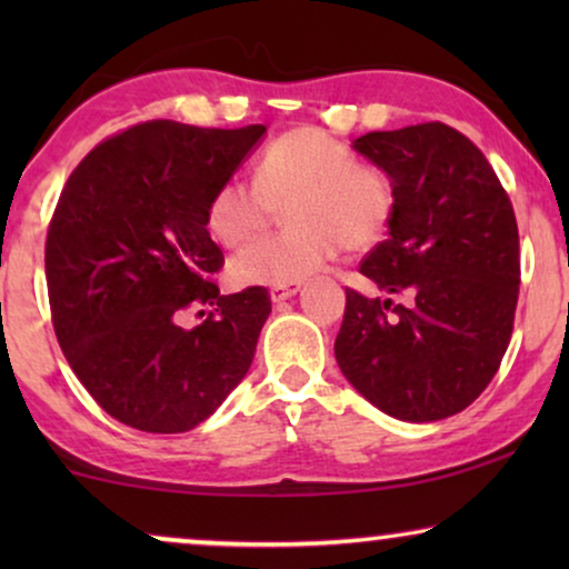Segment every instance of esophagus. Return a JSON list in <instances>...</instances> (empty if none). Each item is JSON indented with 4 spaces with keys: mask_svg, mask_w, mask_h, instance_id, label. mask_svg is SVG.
I'll use <instances>...</instances> for the list:
<instances>
[{
    "mask_svg": "<svg viewBox=\"0 0 569 569\" xmlns=\"http://www.w3.org/2000/svg\"><path fill=\"white\" fill-rule=\"evenodd\" d=\"M300 290V282H287V284H274L269 290V295H271V300L274 302H282V300H287V298H292L295 292Z\"/></svg>",
    "mask_w": 569,
    "mask_h": 569,
    "instance_id": "obj_1",
    "label": "esophagus"
}]
</instances>
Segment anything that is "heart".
I'll return each mask as SVG.
<instances>
[{"label": "heart", "mask_w": 569, "mask_h": 569, "mask_svg": "<svg viewBox=\"0 0 569 569\" xmlns=\"http://www.w3.org/2000/svg\"><path fill=\"white\" fill-rule=\"evenodd\" d=\"M256 183L230 176L207 201V230L217 243L240 246L267 228L287 204L290 228L253 240L230 263L240 284L302 282L326 267L339 248L365 251L391 228L396 183L376 162L321 129L284 131L263 147L253 168Z\"/></svg>", "instance_id": "b5f03b06"}]
</instances>
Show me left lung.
<instances>
[{
	"mask_svg": "<svg viewBox=\"0 0 569 569\" xmlns=\"http://www.w3.org/2000/svg\"><path fill=\"white\" fill-rule=\"evenodd\" d=\"M355 150L391 173L399 201L388 238L360 263L380 295L347 287L337 362L396 419L458 415L510 345L520 284L510 197L485 152L442 121L370 131Z\"/></svg>",
	"mask_w": 569,
	"mask_h": 569,
	"instance_id": "8db88e82",
	"label": "left lung"
}]
</instances>
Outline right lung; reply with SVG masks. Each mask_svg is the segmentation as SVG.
Returning a JSON list of instances; mask_svg holds the SVG:
<instances>
[{"instance_id": "right-lung-1", "label": "right lung", "mask_w": 569, "mask_h": 569, "mask_svg": "<svg viewBox=\"0 0 569 569\" xmlns=\"http://www.w3.org/2000/svg\"><path fill=\"white\" fill-rule=\"evenodd\" d=\"M263 131L134 123L61 189L46 236L53 331L98 407L134 430H193L251 368L269 292L220 295L224 256L204 214ZM197 307L189 330L182 313Z\"/></svg>"}]
</instances>
